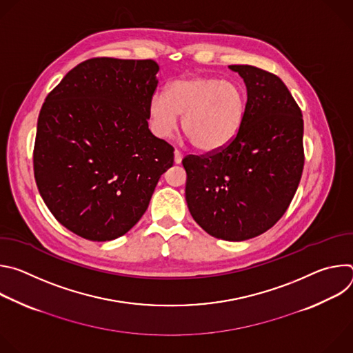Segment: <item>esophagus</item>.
<instances>
[{
	"label": "esophagus",
	"instance_id": "34e87169",
	"mask_svg": "<svg viewBox=\"0 0 353 353\" xmlns=\"http://www.w3.org/2000/svg\"><path fill=\"white\" fill-rule=\"evenodd\" d=\"M183 152H181V150H179V149H176L174 150V163H181V161H183Z\"/></svg>",
	"mask_w": 353,
	"mask_h": 353
}]
</instances>
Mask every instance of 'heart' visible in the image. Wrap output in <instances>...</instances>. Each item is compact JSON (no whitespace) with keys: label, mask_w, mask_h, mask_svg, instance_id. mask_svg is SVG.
<instances>
[{"label":"heart","mask_w":353,"mask_h":353,"mask_svg":"<svg viewBox=\"0 0 353 353\" xmlns=\"http://www.w3.org/2000/svg\"><path fill=\"white\" fill-rule=\"evenodd\" d=\"M247 99L243 88L215 77H187L173 81L168 93H155L149 102V121L161 138L181 125L191 143L212 152L234 139L240 131Z\"/></svg>","instance_id":"heart-1"}]
</instances>
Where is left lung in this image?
Here are the masks:
<instances>
[{"label":"left lung","mask_w":353,"mask_h":353,"mask_svg":"<svg viewBox=\"0 0 353 353\" xmlns=\"http://www.w3.org/2000/svg\"><path fill=\"white\" fill-rule=\"evenodd\" d=\"M247 88L244 121L232 142L187 155L185 201L208 234L241 241L271 229L286 212L305 166L303 117L279 77L229 65Z\"/></svg>","instance_id":"1"}]
</instances>
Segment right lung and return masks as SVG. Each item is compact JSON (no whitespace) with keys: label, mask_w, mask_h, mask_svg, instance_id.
<instances>
[{"label":"right lung","mask_w":353,"mask_h":353,"mask_svg":"<svg viewBox=\"0 0 353 353\" xmlns=\"http://www.w3.org/2000/svg\"><path fill=\"white\" fill-rule=\"evenodd\" d=\"M158 71L154 60L90 59L44 100L34 180L50 212L83 239L127 233L173 166L174 148L148 128Z\"/></svg>","instance_id":"obj_1"}]
</instances>
